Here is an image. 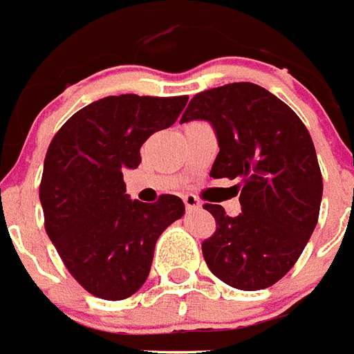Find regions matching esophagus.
<instances>
[{
    "label": "esophagus",
    "mask_w": 354,
    "mask_h": 354,
    "mask_svg": "<svg viewBox=\"0 0 354 354\" xmlns=\"http://www.w3.org/2000/svg\"><path fill=\"white\" fill-rule=\"evenodd\" d=\"M183 201H185V206H186V210H188V212H192V210H199V208H201L199 199H197V197H195V195H192V194L183 195Z\"/></svg>",
    "instance_id": "34e87169"
}]
</instances>
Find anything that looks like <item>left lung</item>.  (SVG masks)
Returning <instances> with one entry per match:
<instances>
[{
  "label": "left lung",
  "mask_w": 354,
  "mask_h": 354,
  "mask_svg": "<svg viewBox=\"0 0 354 354\" xmlns=\"http://www.w3.org/2000/svg\"><path fill=\"white\" fill-rule=\"evenodd\" d=\"M190 120L216 131L210 177L243 183L239 216L205 205L217 225L203 243L206 265L234 289H267L294 267L318 223L324 183L313 138L285 102L250 82L195 95L180 122Z\"/></svg>",
  "instance_id": "left-lung-1"
}]
</instances>
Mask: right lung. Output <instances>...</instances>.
Segmentation results:
<instances>
[{
	"instance_id": "add662e5",
	"label": "right lung",
	"mask_w": 354,
	"mask_h": 354,
	"mask_svg": "<svg viewBox=\"0 0 354 354\" xmlns=\"http://www.w3.org/2000/svg\"><path fill=\"white\" fill-rule=\"evenodd\" d=\"M188 97L120 95L76 111L50 140L39 185L45 230L78 283L102 299H126L148 278L155 243L185 216L177 195L129 199L124 169L140 146L169 128Z\"/></svg>"
}]
</instances>
